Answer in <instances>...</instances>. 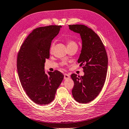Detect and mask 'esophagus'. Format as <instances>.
<instances>
[{
  "mask_svg": "<svg viewBox=\"0 0 129 129\" xmlns=\"http://www.w3.org/2000/svg\"><path fill=\"white\" fill-rule=\"evenodd\" d=\"M70 78V75L68 74H64V79H68Z\"/></svg>",
  "mask_w": 129,
  "mask_h": 129,
  "instance_id": "1",
  "label": "esophagus"
}]
</instances>
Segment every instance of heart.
Wrapping results in <instances>:
<instances>
[{"label":"heart","mask_w":129,"mask_h":129,"mask_svg":"<svg viewBox=\"0 0 129 129\" xmlns=\"http://www.w3.org/2000/svg\"><path fill=\"white\" fill-rule=\"evenodd\" d=\"M73 46H77V43L74 41H72V40H69L67 42V47H73ZM53 48H54V44H52L51 47H50V51H52Z\"/></svg>","instance_id":"b5f03b06"}]
</instances>
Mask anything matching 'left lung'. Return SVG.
<instances>
[{
  "label": "left lung",
  "instance_id": "left-lung-1",
  "mask_svg": "<svg viewBox=\"0 0 129 129\" xmlns=\"http://www.w3.org/2000/svg\"><path fill=\"white\" fill-rule=\"evenodd\" d=\"M69 29L79 34L82 48L78 62L82 67L84 75L71 77L74 83L72 89L73 98L80 103H87L99 94L106 78L108 57L104 45L99 36L83 24L69 25Z\"/></svg>",
  "mask_w": 129,
  "mask_h": 129
}]
</instances>
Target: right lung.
I'll return each mask as SVG.
<instances>
[{
	"instance_id": "obj_1",
	"label": "right lung",
	"mask_w": 129,
	"mask_h": 129,
	"mask_svg": "<svg viewBox=\"0 0 129 129\" xmlns=\"http://www.w3.org/2000/svg\"><path fill=\"white\" fill-rule=\"evenodd\" d=\"M61 26L41 27L34 29L23 43L17 56V67L21 85L28 96L38 105L49 104L54 100L64 75L58 70L45 72L50 57L52 40Z\"/></svg>"
}]
</instances>
